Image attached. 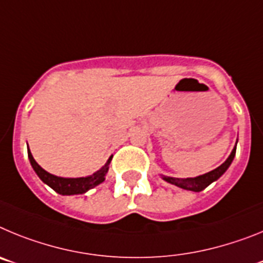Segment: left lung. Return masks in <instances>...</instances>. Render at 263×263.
Wrapping results in <instances>:
<instances>
[{
	"instance_id": "obj_1",
	"label": "left lung",
	"mask_w": 263,
	"mask_h": 263,
	"mask_svg": "<svg viewBox=\"0 0 263 263\" xmlns=\"http://www.w3.org/2000/svg\"><path fill=\"white\" fill-rule=\"evenodd\" d=\"M234 155H236V146L232 150L231 155L228 157V159L225 160L221 166H218L217 168L212 170L210 173L204 174V175L196 176V178H187V179H179V178H168V176H163V179L166 182L171 183V184H175L178 187L183 188V190H187V191H194V192H200L203 191L204 188H206L212 182L217 180L222 174L228 170V167L231 166L232 160H233Z\"/></svg>"
}]
</instances>
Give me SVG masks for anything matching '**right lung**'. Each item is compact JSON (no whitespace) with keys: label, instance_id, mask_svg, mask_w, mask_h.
<instances>
[{"label":"right lung","instance_id":"right-lung-1","mask_svg":"<svg viewBox=\"0 0 263 263\" xmlns=\"http://www.w3.org/2000/svg\"><path fill=\"white\" fill-rule=\"evenodd\" d=\"M27 154H29V159L32 168H34V171L36 173V175L41 178L42 182L46 183L47 185H50L53 191L58 192V194L60 195L84 194V192H87L90 188L96 187L100 183H103L104 179H105L106 173H108V166L111 160L110 157L103 168L99 170V171L95 173L93 175L87 176V178H59V176L52 175V174L47 173L46 170L42 168V167L36 163L35 159L32 158L31 153H30V148H27Z\"/></svg>","mask_w":263,"mask_h":263}]
</instances>
